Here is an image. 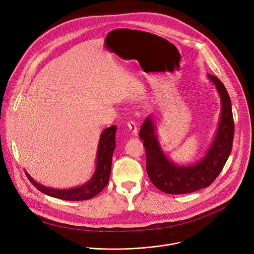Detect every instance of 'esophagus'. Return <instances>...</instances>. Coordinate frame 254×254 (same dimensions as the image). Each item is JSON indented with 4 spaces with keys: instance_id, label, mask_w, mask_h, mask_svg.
I'll return each instance as SVG.
<instances>
[{
    "instance_id": "esophagus-1",
    "label": "esophagus",
    "mask_w": 254,
    "mask_h": 254,
    "mask_svg": "<svg viewBox=\"0 0 254 254\" xmlns=\"http://www.w3.org/2000/svg\"><path fill=\"white\" fill-rule=\"evenodd\" d=\"M127 125H128V128L130 129V131L132 132V134H133V135H135V136H137V133H138V132H137V130H138V129H137V125H136V123H135L134 121H129Z\"/></svg>"
}]
</instances>
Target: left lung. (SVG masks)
Listing matches in <instances>:
<instances>
[{"mask_svg":"<svg viewBox=\"0 0 254 254\" xmlns=\"http://www.w3.org/2000/svg\"><path fill=\"white\" fill-rule=\"evenodd\" d=\"M207 77L219 94L221 112L215 137L205 156L196 164L178 166L167 158L158 142L153 117L148 116L140 128L139 137L146 149L148 176L153 185L164 192L181 194L207 188L220 174L230 155L234 136L230 98L217 77L211 74Z\"/></svg>","mask_w":254,"mask_h":254,"instance_id":"left-lung-1","label":"left lung"}]
</instances>
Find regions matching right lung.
<instances>
[{
  "mask_svg": "<svg viewBox=\"0 0 254 254\" xmlns=\"http://www.w3.org/2000/svg\"><path fill=\"white\" fill-rule=\"evenodd\" d=\"M117 127L111 126L106 128L100 136L97 157H96V169L92 178L83 186L67 189L59 190L48 188L37 183L27 172L26 175L31 181V183L45 194L51 195L53 197L65 199V200H84L90 199L96 194H98L108 184L109 177L111 173V163L112 155L116 147L115 143V133Z\"/></svg>",
  "mask_w": 254,
  "mask_h": 254,
  "instance_id": "1",
  "label": "right lung"
}]
</instances>
